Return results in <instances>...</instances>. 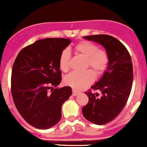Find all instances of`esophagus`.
Masks as SVG:
<instances>
[{"instance_id":"34e87169","label":"esophagus","mask_w":147,"mask_h":147,"mask_svg":"<svg viewBox=\"0 0 147 147\" xmlns=\"http://www.w3.org/2000/svg\"><path fill=\"white\" fill-rule=\"evenodd\" d=\"M79 93H80V91H77V90H74V89L72 90V95L74 96H77Z\"/></svg>"}]
</instances>
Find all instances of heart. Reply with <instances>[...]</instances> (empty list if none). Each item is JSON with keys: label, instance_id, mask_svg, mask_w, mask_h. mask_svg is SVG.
Returning a JSON list of instances; mask_svg holds the SVG:
<instances>
[{"label": "heart", "instance_id": "1", "mask_svg": "<svg viewBox=\"0 0 147 147\" xmlns=\"http://www.w3.org/2000/svg\"><path fill=\"white\" fill-rule=\"evenodd\" d=\"M75 54L85 58L84 68L90 67L96 76L102 75L108 67L110 56L104 49H98V45L88 40H83L74 45ZM71 53L69 51L64 50L61 53L59 59V68L63 72H67L70 69ZM94 74L90 70L83 72H72L65 77L64 82L66 85L74 89L81 90L93 83Z\"/></svg>", "mask_w": 147, "mask_h": 147}]
</instances>
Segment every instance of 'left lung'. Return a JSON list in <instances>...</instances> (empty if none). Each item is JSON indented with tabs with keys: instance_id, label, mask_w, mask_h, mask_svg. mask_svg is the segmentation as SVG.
<instances>
[{
	"instance_id": "obj_1",
	"label": "left lung",
	"mask_w": 147,
	"mask_h": 147,
	"mask_svg": "<svg viewBox=\"0 0 147 147\" xmlns=\"http://www.w3.org/2000/svg\"><path fill=\"white\" fill-rule=\"evenodd\" d=\"M84 38L103 45L110 56L107 71L91 87L100 93L92 92L91 89L85 92L89 101L82 110L87 120L103 125L117 117L129 98L133 80L132 59L125 46L112 36L90 35Z\"/></svg>"
}]
</instances>
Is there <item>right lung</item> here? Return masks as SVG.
I'll return each mask as SVG.
<instances>
[{
  "label": "right lung",
  "mask_w": 147,
  "mask_h": 147,
  "mask_svg": "<svg viewBox=\"0 0 147 147\" xmlns=\"http://www.w3.org/2000/svg\"><path fill=\"white\" fill-rule=\"evenodd\" d=\"M71 39L45 38L23 48L13 64L11 92L17 110L30 125L45 129L62 117V105L71 96L69 86L54 88L62 80L59 59Z\"/></svg>",
  "instance_id": "obj_1"
}]
</instances>
